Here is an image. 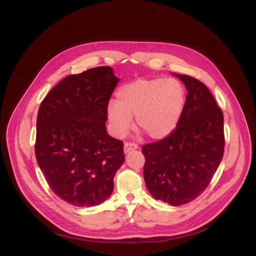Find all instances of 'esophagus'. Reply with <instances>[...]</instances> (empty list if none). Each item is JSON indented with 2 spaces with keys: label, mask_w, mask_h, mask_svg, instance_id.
Listing matches in <instances>:
<instances>
[{
  "label": "esophagus",
  "mask_w": 256,
  "mask_h": 256,
  "mask_svg": "<svg viewBox=\"0 0 256 256\" xmlns=\"http://www.w3.org/2000/svg\"><path fill=\"white\" fill-rule=\"evenodd\" d=\"M124 152H128L132 150H137L138 146L134 142H126L124 146Z\"/></svg>",
  "instance_id": "obj_1"
}]
</instances>
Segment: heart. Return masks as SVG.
<instances>
[{"mask_svg":"<svg viewBox=\"0 0 256 256\" xmlns=\"http://www.w3.org/2000/svg\"><path fill=\"white\" fill-rule=\"evenodd\" d=\"M110 102L108 119L113 134L124 137L136 116V126L152 139L170 135L181 119L186 90L176 78H139L121 86Z\"/></svg>","mask_w":256,"mask_h":256,"instance_id":"heart-1","label":"heart"}]
</instances>
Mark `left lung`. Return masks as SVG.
Segmentation results:
<instances>
[{"label":"left lung","mask_w":256,"mask_h":256,"mask_svg":"<svg viewBox=\"0 0 256 256\" xmlns=\"http://www.w3.org/2000/svg\"><path fill=\"white\" fill-rule=\"evenodd\" d=\"M176 76L188 92L170 135L142 146L148 190L172 206L190 203L208 187L225 150L224 115L209 88L190 75Z\"/></svg>","instance_id":"1"}]
</instances>
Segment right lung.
I'll use <instances>...</instances> for the list:
<instances>
[{"label":"right lung","instance_id":"obj_1","mask_svg":"<svg viewBox=\"0 0 256 256\" xmlns=\"http://www.w3.org/2000/svg\"><path fill=\"white\" fill-rule=\"evenodd\" d=\"M118 80L106 66L72 74L40 106L36 161L52 192L73 206L106 201L124 161V142L108 136L106 128L108 100Z\"/></svg>","mask_w":256,"mask_h":256}]
</instances>
